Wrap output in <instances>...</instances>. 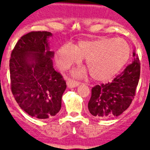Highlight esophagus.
<instances>
[{"label": "esophagus", "mask_w": 150, "mask_h": 150, "mask_svg": "<svg viewBox=\"0 0 150 150\" xmlns=\"http://www.w3.org/2000/svg\"><path fill=\"white\" fill-rule=\"evenodd\" d=\"M79 85V82L74 81V80H72V79H67V87H68V88H74V87L78 86Z\"/></svg>", "instance_id": "1"}]
</instances>
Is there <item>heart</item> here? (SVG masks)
Here are the masks:
<instances>
[{"instance_id":"b5f03b06","label":"heart","mask_w":150,"mask_h":150,"mask_svg":"<svg viewBox=\"0 0 150 150\" xmlns=\"http://www.w3.org/2000/svg\"><path fill=\"white\" fill-rule=\"evenodd\" d=\"M130 48L121 38H100L80 40L75 46L64 44L56 53V63L61 69H67L86 59L90 75L97 81H107L121 71L129 59ZM84 70L74 72L83 76Z\"/></svg>"}]
</instances>
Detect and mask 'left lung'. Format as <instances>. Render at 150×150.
I'll return each instance as SVG.
<instances>
[{
    "label": "left lung",
    "instance_id": "obj_1",
    "mask_svg": "<svg viewBox=\"0 0 150 150\" xmlns=\"http://www.w3.org/2000/svg\"><path fill=\"white\" fill-rule=\"evenodd\" d=\"M134 60L111 83L97 85L91 89L88 108L98 119H112L120 116L132 104L140 79L139 58L133 52Z\"/></svg>",
    "mask_w": 150,
    "mask_h": 150
}]
</instances>
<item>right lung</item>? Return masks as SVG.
I'll use <instances>...</instances> for the list:
<instances>
[{
    "label": "right lung",
    "mask_w": 150,
    "mask_h": 150,
    "mask_svg": "<svg viewBox=\"0 0 150 150\" xmlns=\"http://www.w3.org/2000/svg\"><path fill=\"white\" fill-rule=\"evenodd\" d=\"M48 31H31L18 40L10 59L11 90L19 107L29 116L48 119L62 107L66 83L52 63Z\"/></svg>",
    "instance_id": "1"
}]
</instances>
